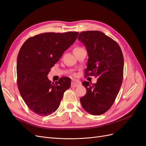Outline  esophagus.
Wrapping results in <instances>:
<instances>
[{"label":"esophagus","mask_w":146,"mask_h":146,"mask_svg":"<svg viewBox=\"0 0 146 146\" xmlns=\"http://www.w3.org/2000/svg\"><path fill=\"white\" fill-rule=\"evenodd\" d=\"M81 82L79 80H72L71 82V87L72 88H76L78 86L81 85Z\"/></svg>","instance_id":"obj_1"}]
</instances>
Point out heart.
Wrapping results in <instances>:
<instances>
[{
  "instance_id": "b5f03b06",
  "label": "heart",
  "mask_w": 146,
  "mask_h": 146,
  "mask_svg": "<svg viewBox=\"0 0 146 146\" xmlns=\"http://www.w3.org/2000/svg\"><path fill=\"white\" fill-rule=\"evenodd\" d=\"M80 47H77V48H75V49H76V48H80Z\"/></svg>"
}]
</instances>
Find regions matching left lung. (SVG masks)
Returning a JSON list of instances; mask_svg holds the SVG:
<instances>
[{
	"mask_svg": "<svg viewBox=\"0 0 146 146\" xmlns=\"http://www.w3.org/2000/svg\"><path fill=\"white\" fill-rule=\"evenodd\" d=\"M78 40L85 46L89 57L85 73L98 77L96 83L83 82L86 94L80 99V103L88 113L100 115L111 108L121 88L122 52L116 41L100 31L82 32Z\"/></svg>",
	"mask_w": 146,
	"mask_h": 146,
	"instance_id": "1",
	"label": "left lung"
}]
</instances>
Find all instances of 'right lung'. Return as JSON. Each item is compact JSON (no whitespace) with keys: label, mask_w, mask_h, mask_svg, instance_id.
<instances>
[{"label":"right lung","mask_w":146,"mask_h":146,"mask_svg":"<svg viewBox=\"0 0 146 146\" xmlns=\"http://www.w3.org/2000/svg\"><path fill=\"white\" fill-rule=\"evenodd\" d=\"M78 32L44 33L22 46L17 59V83L22 98L33 112L47 116L58 109L71 80L61 77L52 83L47 75L64 52L76 41Z\"/></svg>","instance_id":"1"}]
</instances>
